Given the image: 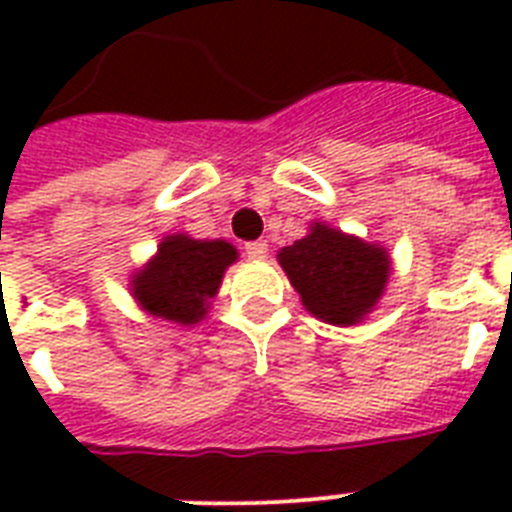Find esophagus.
Listing matches in <instances>:
<instances>
[{"mask_svg":"<svg viewBox=\"0 0 512 512\" xmlns=\"http://www.w3.org/2000/svg\"><path fill=\"white\" fill-rule=\"evenodd\" d=\"M244 252L252 260H265L268 257V244L265 241H249V244H244Z\"/></svg>","mask_w":512,"mask_h":512,"instance_id":"esophagus-1","label":"esophagus"}]
</instances>
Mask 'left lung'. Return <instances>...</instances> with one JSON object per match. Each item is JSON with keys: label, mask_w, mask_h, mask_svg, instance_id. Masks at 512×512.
Listing matches in <instances>:
<instances>
[{"label": "left lung", "mask_w": 512, "mask_h": 512, "mask_svg": "<svg viewBox=\"0 0 512 512\" xmlns=\"http://www.w3.org/2000/svg\"><path fill=\"white\" fill-rule=\"evenodd\" d=\"M279 265L316 319L353 327L385 292L390 257L380 244H366L324 223L279 252Z\"/></svg>", "instance_id": "left-lung-1"}]
</instances>
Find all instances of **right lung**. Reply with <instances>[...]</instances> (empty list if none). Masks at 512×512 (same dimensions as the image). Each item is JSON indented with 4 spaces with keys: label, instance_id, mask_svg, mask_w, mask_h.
Instances as JSON below:
<instances>
[{
    "label": "right lung",
    "instance_id": "add662e5",
    "mask_svg": "<svg viewBox=\"0 0 512 512\" xmlns=\"http://www.w3.org/2000/svg\"><path fill=\"white\" fill-rule=\"evenodd\" d=\"M236 257V247L223 239L164 236L156 255L132 276V297L148 316L183 327L199 324Z\"/></svg>",
    "mask_w": 512,
    "mask_h": 512
}]
</instances>
